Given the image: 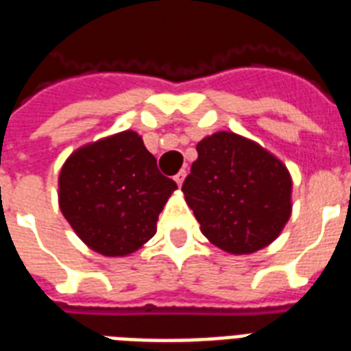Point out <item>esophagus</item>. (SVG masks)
<instances>
[{"mask_svg":"<svg viewBox=\"0 0 351 351\" xmlns=\"http://www.w3.org/2000/svg\"><path fill=\"white\" fill-rule=\"evenodd\" d=\"M184 178H186V172H184V170H181V172H178L176 176H173V181H176L179 186H181V184H183V181H184Z\"/></svg>","mask_w":351,"mask_h":351,"instance_id":"34e87169","label":"esophagus"}]
</instances>
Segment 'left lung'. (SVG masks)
Instances as JSON below:
<instances>
[{"mask_svg": "<svg viewBox=\"0 0 351 351\" xmlns=\"http://www.w3.org/2000/svg\"><path fill=\"white\" fill-rule=\"evenodd\" d=\"M183 193L204 237L234 255L271 245L291 215L287 165L234 132H215L197 143Z\"/></svg>", "mask_w": 351, "mask_h": 351, "instance_id": "left-lung-1", "label": "left lung"}]
</instances>
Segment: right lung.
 I'll list each match as a JSON object with an SVG mask.
<instances>
[{
    "label": "right lung",
    "mask_w": 351,
    "mask_h": 351,
    "mask_svg": "<svg viewBox=\"0 0 351 351\" xmlns=\"http://www.w3.org/2000/svg\"><path fill=\"white\" fill-rule=\"evenodd\" d=\"M61 214L90 250L125 257L158 230L178 184L158 170L141 136L123 130L70 154L58 179Z\"/></svg>",
    "instance_id": "obj_1"
}]
</instances>
